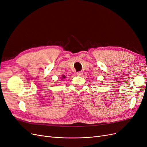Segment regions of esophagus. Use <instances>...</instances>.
Segmentation results:
<instances>
[{
  "label": "esophagus",
  "mask_w": 147,
  "mask_h": 147,
  "mask_svg": "<svg viewBox=\"0 0 147 147\" xmlns=\"http://www.w3.org/2000/svg\"><path fill=\"white\" fill-rule=\"evenodd\" d=\"M82 74H83V72H81V71H79V72H77V75H79V76L82 75Z\"/></svg>",
  "instance_id": "34e87169"
}]
</instances>
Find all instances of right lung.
Segmentation results:
<instances>
[{
    "mask_svg": "<svg viewBox=\"0 0 147 147\" xmlns=\"http://www.w3.org/2000/svg\"><path fill=\"white\" fill-rule=\"evenodd\" d=\"M65 78V75H63V77H62V79H64V78Z\"/></svg>",
    "mask_w": 147,
    "mask_h": 147,
    "instance_id": "right-lung-1",
    "label": "right lung"
}]
</instances>
